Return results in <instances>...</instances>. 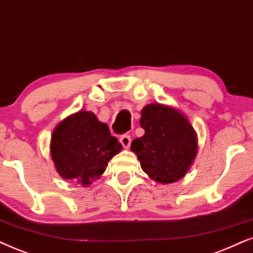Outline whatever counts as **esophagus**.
Returning a JSON list of instances; mask_svg holds the SVG:
<instances>
[{
    "mask_svg": "<svg viewBox=\"0 0 253 253\" xmlns=\"http://www.w3.org/2000/svg\"><path fill=\"white\" fill-rule=\"evenodd\" d=\"M130 142H132V139H130V136L127 135V134L120 136V143L123 144L124 148H129Z\"/></svg>",
    "mask_w": 253,
    "mask_h": 253,
    "instance_id": "1",
    "label": "esophagus"
}]
</instances>
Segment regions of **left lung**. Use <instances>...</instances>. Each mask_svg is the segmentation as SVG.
I'll list each match as a JSON object with an SVG mask.
<instances>
[{"instance_id": "obj_1", "label": "left lung", "mask_w": 253, "mask_h": 253, "mask_svg": "<svg viewBox=\"0 0 253 253\" xmlns=\"http://www.w3.org/2000/svg\"><path fill=\"white\" fill-rule=\"evenodd\" d=\"M144 135L133 140L130 150L151 179L170 184L185 176L198 151L197 133L180 111L154 103L141 111Z\"/></svg>"}]
</instances>
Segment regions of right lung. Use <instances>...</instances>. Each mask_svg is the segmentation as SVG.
<instances>
[{"label":"right lung","mask_w":253,"mask_h":253,"mask_svg":"<svg viewBox=\"0 0 253 253\" xmlns=\"http://www.w3.org/2000/svg\"><path fill=\"white\" fill-rule=\"evenodd\" d=\"M49 149L55 169L63 179L87 186L102 176L109 161L123 146L95 113L81 110L54 128Z\"/></svg>","instance_id":"1"}]
</instances>
